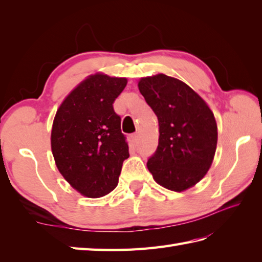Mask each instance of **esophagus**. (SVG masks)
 <instances>
[{"instance_id": "obj_1", "label": "esophagus", "mask_w": 262, "mask_h": 262, "mask_svg": "<svg viewBox=\"0 0 262 262\" xmlns=\"http://www.w3.org/2000/svg\"><path fill=\"white\" fill-rule=\"evenodd\" d=\"M132 140H133V143H134V145H137V144H138V135L137 134L133 135Z\"/></svg>"}]
</instances>
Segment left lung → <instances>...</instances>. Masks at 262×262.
Returning a JSON list of instances; mask_svg holds the SVG:
<instances>
[{
  "label": "left lung",
  "mask_w": 262,
  "mask_h": 262,
  "mask_svg": "<svg viewBox=\"0 0 262 262\" xmlns=\"http://www.w3.org/2000/svg\"><path fill=\"white\" fill-rule=\"evenodd\" d=\"M138 89L159 120V145L147 169L160 186L185 191L213 163L217 145L213 111L185 82L162 73L141 77Z\"/></svg>",
  "instance_id": "8db88e82"
}]
</instances>
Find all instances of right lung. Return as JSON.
Listing matches in <instances>:
<instances>
[{"mask_svg":"<svg viewBox=\"0 0 262 262\" xmlns=\"http://www.w3.org/2000/svg\"><path fill=\"white\" fill-rule=\"evenodd\" d=\"M126 77L89 75L56 111L51 145L60 174L82 196L99 198L118 185L121 166L129 158L120 117L113 103Z\"/></svg>","mask_w":262,"mask_h":262,"instance_id":"1","label":"right lung"}]
</instances>
